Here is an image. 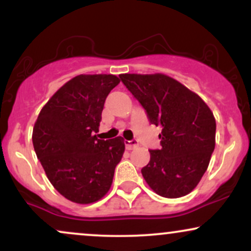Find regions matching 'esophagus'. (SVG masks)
<instances>
[{
    "instance_id": "esophagus-1",
    "label": "esophagus",
    "mask_w": 251,
    "mask_h": 251,
    "mask_svg": "<svg viewBox=\"0 0 251 251\" xmlns=\"http://www.w3.org/2000/svg\"><path fill=\"white\" fill-rule=\"evenodd\" d=\"M125 146L127 150H133L135 148H138V146H139V144H138V140H135V139L125 140Z\"/></svg>"
}]
</instances>
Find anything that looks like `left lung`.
Wrapping results in <instances>:
<instances>
[{
    "label": "left lung",
    "instance_id": "8db88e82",
    "mask_svg": "<svg viewBox=\"0 0 251 251\" xmlns=\"http://www.w3.org/2000/svg\"><path fill=\"white\" fill-rule=\"evenodd\" d=\"M149 122L162 126L159 150H150L142 169L155 194L178 198L191 192L205 174L215 150L216 120L194 92L164 74H120Z\"/></svg>",
    "mask_w": 251,
    "mask_h": 251
}]
</instances>
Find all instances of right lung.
<instances>
[{
  "label": "right lung",
  "instance_id": "obj_1",
  "mask_svg": "<svg viewBox=\"0 0 251 251\" xmlns=\"http://www.w3.org/2000/svg\"><path fill=\"white\" fill-rule=\"evenodd\" d=\"M120 82L112 74L77 75L40 112L33 145L51 185L74 203L89 204L108 192L122 160V137L98 139L103 103Z\"/></svg>",
  "mask_w": 251,
  "mask_h": 251
}]
</instances>
